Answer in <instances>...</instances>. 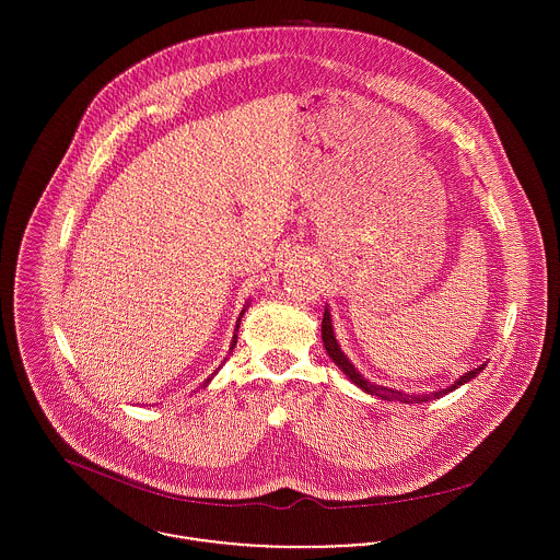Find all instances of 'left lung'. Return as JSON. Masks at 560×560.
I'll use <instances>...</instances> for the list:
<instances>
[{
    "mask_svg": "<svg viewBox=\"0 0 560 560\" xmlns=\"http://www.w3.org/2000/svg\"><path fill=\"white\" fill-rule=\"evenodd\" d=\"M320 338H323L325 351L329 353V358L334 360V364H338V366L342 369V373H345V375H347V377H349L358 388H362L364 393H369V395L380 397V399L384 400L424 402V400L440 399V397H444L446 393H453V390H457L459 386H464L466 382L475 380V377L479 375L480 371L485 369V364H480L479 369L468 371V373H466V375H462L453 386H448V388H444V390H438V393H429V395H405V393H400V390H390V388H384V386H373V384H369V382H366V380L355 371V366L349 362V358L340 351V347H338V342H336V336H334V329H331V317H329L327 308H325V313H323V320H320Z\"/></svg>",
    "mask_w": 560,
    "mask_h": 560,
    "instance_id": "obj_1",
    "label": "left lung"
}]
</instances>
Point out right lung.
Wrapping results in <instances>:
<instances>
[{
  "mask_svg": "<svg viewBox=\"0 0 560 560\" xmlns=\"http://www.w3.org/2000/svg\"><path fill=\"white\" fill-rule=\"evenodd\" d=\"M241 315H243V313H241ZM240 320H241V317H240ZM240 320H237V329H240ZM235 345H237V334H235V336H233V345H231V349H235ZM209 380H211V377H209ZM209 380H207V382H205V384H209Z\"/></svg>",
  "mask_w": 560,
  "mask_h": 560,
  "instance_id": "1",
  "label": "right lung"
}]
</instances>
